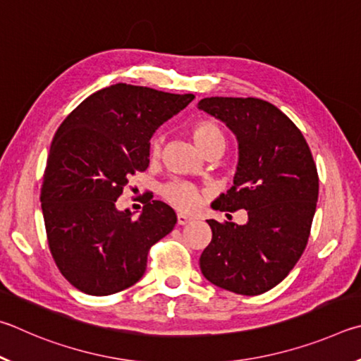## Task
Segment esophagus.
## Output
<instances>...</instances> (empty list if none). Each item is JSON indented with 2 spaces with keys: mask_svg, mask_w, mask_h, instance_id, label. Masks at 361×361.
Segmentation results:
<instances>
[{
  "mask_svg": "<svg viewBox=\"0 0 361 361\" xmlns=\"http://www.w3.org/2000/svg\"><path fill=\"white\" fill-rule=\"evenodd\" d=\"M192 220L193 219L190 216H187V214H182V212L177 214V224L179 225H187V224H190Z\"/></svg>",
  "mask_w": 361,
  "mask_h": 361,
  "instance_id": "34e87169",
  "label": "esophagus"
}]
</instances>
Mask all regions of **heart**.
I'll use <instances>...</instances> for the list:
<instances>
[{"instance_id": "obj_1", "label": "heart", "mask_w": 361, "mask_h": 361, "mask_svg": "<svg viewBox=\"0 0 361 361\" xmlns=\"http://www.w3.org/2000/svg\"><path fill=\"white\" fill-rule=\"evenodd\" d=\"M192 137L195 144L198 145L201 152L206 155L212 154L216 150L225 149V135L224 131L219 128L211 120H198L192 125ZM161 149V139L160 136H154L150 139V154L152 157H157L160 154ZM161 197L168 201L169 204L180 211H195L203 201L201 192L193 184L182 180H173L169 184L161 187Z\"/></svg>"}]
</instances>
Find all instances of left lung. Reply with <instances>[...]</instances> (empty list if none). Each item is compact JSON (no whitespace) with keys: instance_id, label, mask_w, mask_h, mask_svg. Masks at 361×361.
<instances>
[{"instance_id":"obj_1","label":"left lung","mask_w":361,"mask_h":361,"mask_svg":"<svg viewBox=\"0 0 361 361\" xmlns=\"http://www.w3.org/2000/svg\"><path fill=\"white\" fill-rule=\"evenodd\" d=\"M198 107L222 120L239 144L233 187L212 207L245 209L249 217L245 225L207 220L212 239L200 257L201 273L233 293L262 295L286 279L306 249L317 166L298 126L268 101L211 97Z\"/></svg>"}]
</instances>
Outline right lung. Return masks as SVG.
Returning <instances> with one entry per match:
<instances>
[{"instance_id":"1","label":"right lung","mask_w":361,"mask_h":361,"mask_svg":"<svg viewBox=\"0 0 361 361\" xmlns=\"http://www.w3.org/2000/svg\"><path fill=\"white\" fill-rule=\"evenodd\" d=\"M193 94L116 84L85 98L56 130L41 187L49 249L80 292L106 296L145 273L152 245L173 231L176 212L147 201L137 219L118 211L130 176L149 166L150 137Z\"/></svg>"}]
</instances>
